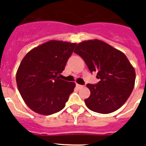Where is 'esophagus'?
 Instances as JSON below:
<instances>
[{"label":"esophagus","instance_id":"obj_1","mask_svg":"<svg viewBox=\"0 0 146 146\" xmlns=\"http://www.w3.org/2000/svg\"><path fill=\"white\" fill-rule=\"evenodd\" d=\"M76 87H77V88H81L83 87V86H82V85H79V84H76Z\"/></svg>","mask_w":146,"mask_h":146}]
</instances>
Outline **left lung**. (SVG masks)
<instances>
[{"instance_id": "1", "label": "left lung", "mask_w": 146, "mask_h": 146, "mask_svg": "<svg viewBox=\"0 0 146 146\" xmlns=\"http://www.w3.org/2000/svg\"><path fill=\"white\" fill-rule=\"evenodd\" d=\"M99 79L88 84L91 95L86 106L96 113L108 114L119 109L129 97L135 82V71L126 55L100 40L85 41L74 51Z\"/></svg>"}]
</instances>
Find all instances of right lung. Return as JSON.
<instances>
[{
	"instance_id": "add662e5",
	"label": "right lung",
	"mask_w": 146,
	"mask_h": 146,
	"mask_svg": "<svg viewBox=\"0 0 146 146\" xmlns=\"http://www.w3.org/2000/svg\"><path fill=\"white\" fill-rule=\"evenodd\" d=\"M77 44L50 41L26 54L18 68L17 85L25 104L42 115L61 110L75 87L61 80L60 73Z\"/></svg>"
}]
</instances>
